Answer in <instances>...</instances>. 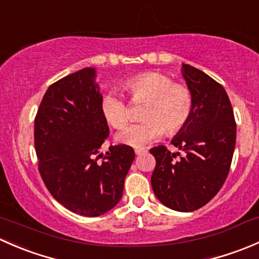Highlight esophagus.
<instances>
[{
	"mask_svg": "<svg viewBox=\"0 0 259 259\" xmlns=\"http://www.w3.org/2000/svg\"><path fill=\"white\" fill-rule=\"evenodd\" d=\"M145 151L146 150L144 148H137V149H135V154H137V155H142V154H144Z\"/></svg>",
	"mask_w": 259,
	"mask_h": 259,
	"instance_id": "1",
	"label": "esophagus"
}]
</instances>
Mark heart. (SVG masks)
I'll return each instance as SVG.
<instances>
[{
  "instance_id": "1",
  "label": "heart",
  "mask_w": 259,
  "mask_h": 259,
  "mask_svg": "<svg viewBox=\"0 0 259 259\" xmlns=\"http://www.w3.org/2000/svg\"><path fill=\"white\" fill-rule=\"evenodd\" d=\"M132 101H146L144 121L132 124L117 134V140L130 146H143L158 139L165 132L178 133L192 113V93L185 85L158 71H146L129 77L122 85ZM101 114L109 125L120 129L129 120V106L117 94L109 93L101 99Z\"/></svg>"
}]
</instances>
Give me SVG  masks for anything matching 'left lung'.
Segmentation results:
<instances>
[{"label":"left lung","instance_id":"1","mask_svg":"<svg viewBox=\"0 0 259 259\" xmlns=\"http://www.w3.org/2000/svg\"><path fill=\"white\" fill-rule=\"evenodd\" d=\"M183 76L192 93V113L171 144L150 149L156 165L151 187L168 208L193 211L217 195L228 177L236 146L233 108L223 86L200 70L183 64Z\"/></svg>","mask_w":259,"mask_h":259}]
</instances>
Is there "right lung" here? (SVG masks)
Listing matches in <instances>:
<instances>
[{
	"mask_svg": "<svg viewBox=\"0 0 259 259\" xmlns=\"http://www.w3.org/2000/svg\"><path fill=\"white\" fill-rule=\"evenodd\" d=\"M95 69L85 67L49 86L35 117L38 171L52 197L74 213L99 217L121 199L135 158L129 145L99 149L109 139ZM99 157L103 160L98 161Z\"/></svg>",
	"mask_w": 259,
	"mask_h": 259,
	"instance_id": "right-lung-1",
	"label": "right lung"
}]
</instances>
